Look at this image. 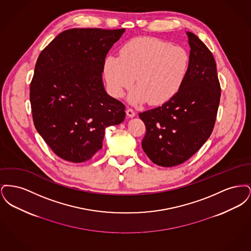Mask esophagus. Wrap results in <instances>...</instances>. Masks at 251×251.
Returning a JSON list of instances; mask_svg holds the SVG:
<instances>
[{
    "mask_svg": "<svg viewBox=\"0 0 251 251\" xmlns=\"http://www.w3.org/2000/svg\"><path fill=\"white\" fill-rule=\"evenodd\" d=\"M126 114H127V116L129 117V118H133L134 116H135V112L131 109V108H128L127 110H126Z\"/></svg>",
    "mask_w": 251,
    "mask_h": 251,
    "instance_id": "esophagus-1",
    "label": "esophagus"
}]
</instances>
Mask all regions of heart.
Returning <instances> with one entry per match:
<instances>
[{"label": "heart", "instance_id": "b5f03b06", "mask_svg": "<svg viewBox=\"0 0 251 251\" xmlns=\"http://www.w3.org/2000/svg\"><path fill=\"white\" fill-rule=\"evenodd\" d=\"M190 56L181 46L157 37H135L127 41L120 56L109 55L104 61V76L111 95L121 98L136 86L129 100L132 104L148 100L151 105L164 104L177 95L189 71Z\"/></svg>", "mask_w": 251, "mask_h": 251}]
</instances>
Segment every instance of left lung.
<instances>
[{
  "instance_id": "8db88e82",
  "label": "left lung",
  "mask_w": 251,
  "mask_h": 251,
  "mask_svg": "<svg viewBox=\"0 0 251 251\" xmlns=\"http://www.w3.org/2000/svg\"><path fill=\"white\" fill-rule=\"evenodd\" d=\"M190 65L177 95L162 106L139 114L146 126L145 153L155 165L175 167L194 155L215 127L221 87L213 53L187 32Z\"/></svg>"
}]
</instances>
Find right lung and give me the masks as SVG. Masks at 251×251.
I'll list each match as a JSON object with an SVG mask.
<instances>
[{
    "label": "right lung",
    "instance_id": "obj_1",
    "mask_svg": "<svg viewBox=\"0 0 251 251\" xmlns=\"http://www.w3.org/2000/svg\"><path fill=\"white\" fill-rule=\"evenodd\" d=\"M124 31L69 29L37 58L30 84L34 124L65 161L91 159L102 148L105 128L125 119V105L107 95L102 84L105 57Z\"/></svg>",
    "mask_w": 251,
    "mask_h": 251
}]
</instances>
